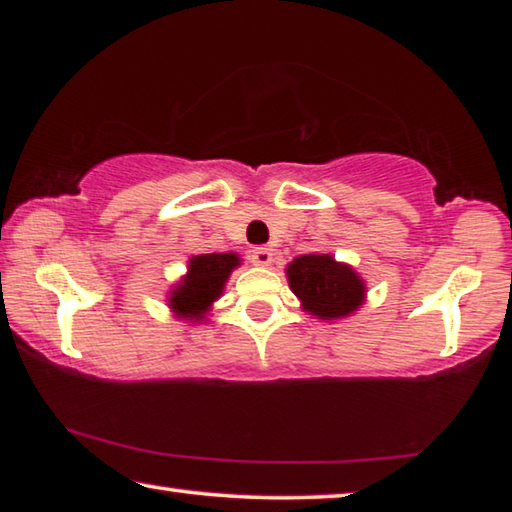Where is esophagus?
I'll return each mask as SVG.
<instances>
[{
  "instance_id": "obj_1",
  "label": "esophagus",
  "mask_w": 512,
  "mask_h": 512,
  "mask_svg": "<svg viewBox=\"0 0 512 512\" xmlns=\"http://www.w3.org/2000/svg\"><path fill=\"white\" fill-rule=\"evenodd\" d=\"M250 259H253V264H257V266H271L273 253H271V248H255V250H250Z\"/></svg>"
}]
</instances>
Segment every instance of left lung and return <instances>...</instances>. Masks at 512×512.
<instances>
[{
    "mask_svg": "<svg viewBox=\"0 0 512 512\" xmlns=\"http://www.w3.org/2000/svg\"><path fill=\"white\" fill-rule=\"evenodd\" d=\"M289 287L309 314L323 320L350 316L363 302V282L332 255H300L287 268Z\"/></svg>",
    "mask_w": 512,
    "mask_h": 512,
    "instance_id": "left-lung-1",
    "label": "left lung"
}]
</instances>
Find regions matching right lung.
Returning a JSON list of instances; mask_svg holds the SVG:
<instances>
[{"instance_id": "1", "label": "right lung", "mask_w": 512, "mask_h": 512, "mask_svg": "<svg viewBox=\"0 0 512 512\" xmlns=\"http://www.w3.org/2000/svg\"><path fill=\"white\" fill-rule=\"evenodd\" d=\"M235 266H239L235 253L196 255L189 259L185 280L171 293V309L180 318H203L212 302L221 296L223 284Z\"/></svg>"}]
</instances>
